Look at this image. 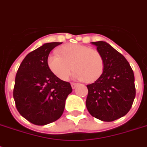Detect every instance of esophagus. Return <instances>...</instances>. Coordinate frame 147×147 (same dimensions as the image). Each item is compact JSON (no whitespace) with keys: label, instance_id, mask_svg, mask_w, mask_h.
Instances as JSON below:
<instances>
[{"label":"esophagus","instance_id":"obj_1","mask_svg":"<svg viewBox=\"0 0 147 147\" xmlns=\"http://www.w3.org/2000/svg\"><path fill=\"white\" fill-rule=\"evenodd\" d=\"M71 88H76V87H77V86H78V84H77V83H74V82H71Z\"/></svg>","mask_w":147,"mask_h":147}]
</instances>
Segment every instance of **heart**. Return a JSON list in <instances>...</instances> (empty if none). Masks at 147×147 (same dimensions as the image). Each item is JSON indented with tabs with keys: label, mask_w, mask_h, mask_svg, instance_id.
<instances>
[{
	"label": "heart",
	"mask_w": 147,
	"mask_h": 147,
	"mask_svg": "<svg viewBox=\"0 0 147 147\" xmlns=\"http://www.w3.org/2000/svg\"><path fill=\"white\" fill-rule=\"evenodd\" d=\"M59 55L52 53L47 58L49 70L62 81L69 78L73 65L74 78L94 82L102 75L104 60L98 50L81 44H69L59 50Z\"/></svg>",
	"instance_id": "b5f03b06"
}]
</instances>
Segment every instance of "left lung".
Segmentation results:
<instances>
[{
	"instance_id": "left-lung-1",
	"label": "left lung",
	"mask_w": 147,
	"mask_h": 147,
	"mask_svg": "<svg viewBox=\"0 0 147 147\" xmlns=\"http://www.w3.org/2000/svg\"><path fill=\"white\" fill-rule=\"evenodd\" d=\"M102 55L104 71L100 78L87 85L86 107L100 121H114L127 114L136 95L134 74L122 54L107 42H92Z\"/></svg>"
}]
</instances>
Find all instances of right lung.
Listing matches in <instances>:
<instances>
[{
  "mask_svg": "<svg viewBox=\"0 0 147 147\" xmlns=\"http://www.w3.org/2000/svg\"><path fill=\"white\" fill-rule=\"evenodd\" d=\"M61 43H45L27 54L16 75L13 93L16 107L24 118L36 125L57 121L72 92L70 83L57 78L47 65L49 53Z\"/></svg>",
  "mask_w": 147,
  "mask_h": 147,
  "instance_id": "obj_1",
  "label": "right lung"
}]
</instances>
